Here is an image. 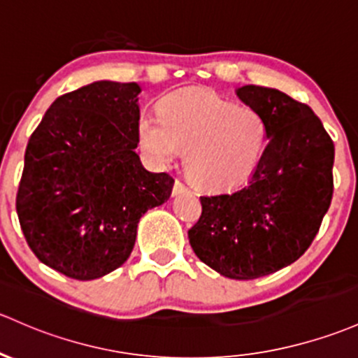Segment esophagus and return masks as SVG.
Wrapping results in <instances>:
<instances>
[{
    "mask_svg": "<svg viewBox=\"0 0 358 358\" xmlns=\"http://www.w3.org/2000/svg\"><path fill=\"white\" fill-rule=\"evenodd\" d=\"M182 193H189V187H187V184H184L182 180L178 179L174 182V189H172V194L178 196V194H182Z\"/></svg>",
    "mask_w": 358,
    "mask_h": 358,
    "instance_id": "esophagus-1",
    "label": "esophagus"
}]
</instances>
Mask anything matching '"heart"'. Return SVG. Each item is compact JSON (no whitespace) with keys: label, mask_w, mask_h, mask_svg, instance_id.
I'll return each instance as SVG.
<instances>
[{"label":"heart","mask_w":358,"mask_h":358,"mask_svg":"<svg viewBox=\"0 0 358 358\" xmlns=\"http://www.w3.org/2000/svg\"><path fill=\"white\" fill-rule=\"evenodd\" d=\"M160 117L138 121L141 148L160 164L187 153L186 171L206 191H232L248 182L268 145V126L255 107L237 106L210 88L169 94Z\"/></svg>","instance_id":"b5f03b06"}]
</instances>
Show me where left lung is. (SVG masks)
Wrapping results in <instances>:
<instances>
[{
	"mask_svg": "<svg viewBox=\"0 0 358 358\" xmlns=\"http://www.w3.org/2000/svg\"><path fill=\"white\" fill-rule=\"evenodd\" d=\"M237 95L263 114L268 145L244 187L199 196L201 217L187 237L215 271L255 280L292 264L313 244L331 205L334 145L307 103L257 85Z\"/></svg>",
	"mask_w": 358,
	"mask_h": 358,
	"instance_id": "left-lung-1",
	"label": "left lung"
}]
</instances>
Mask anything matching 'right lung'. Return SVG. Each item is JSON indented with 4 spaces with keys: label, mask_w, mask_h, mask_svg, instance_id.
<instances>
[{
    "label": "right lung",
    "mask_w": 358,
    "mask_h": 358,
    "mask_svg": "<svg viewBox=\"0 0 358 358\" xmlns=\"http://www.w3.org/2000/svg\"><path fill=\"white\" fill-rule=\"evenodd\" d=\"M138 83L95 82L57 97L30 134L17 213L37 259L95 280L133 251L141 215L171 198L174 178L140 162Z\"/></svg>",
    "instance_id": "1"
}]
</instances>
